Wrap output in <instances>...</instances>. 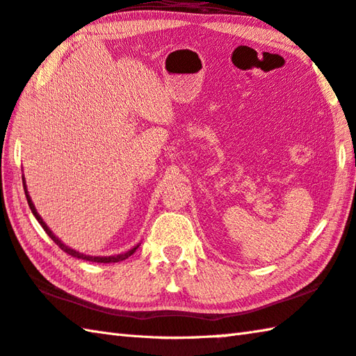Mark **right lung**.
Listing matches in <instances>:
<instances>
[{"label":"right lung","instance_id":"obj_1","mask_svg":"<svg viewBox=\"0 0 356 356\" xmlns=\"http://www.w3.org/2000/svg\"><path fill=\"white\" fill-rule=\"evenodd\" d=\"M23 186H24V195H26V199H28V204H29V209H31V211H32V215L35 216V219L38 222H40V225L43 227V230L47 232L48 234V236L51 238V240H53L57 245H59V248L63 250V252H67L68 255H71V257H76V258H81V260H86V261H95V263H118V261H122V260H126V258H129L131 257L135 250L138 249V245H135V248H132L131 250H127V252H124V254H120V255H115V257H90V255H83V254H79V252H76V250H73V249H70L68 245H65L63 244L59 238H57L53 232H51L49 229H48V225L44 224V221L43 219L40 218V215H38L37 213V210H35V207H34V204H32V200H31V197H29V195H28V190H26V184H24V180H23Z\"/></svg>","mask_w":356,"mask_h":356}]
</instances>
